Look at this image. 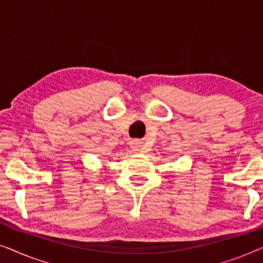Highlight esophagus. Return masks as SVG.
<instances>
[{"instance_id":"34e87169","label":"esophagus","mask_w":263,"mask_h":263,"mask_svg":"<svg viewBox=\"0 0 263 263\" xmlns=\"http://www.w3.org/2000/svg\"><path fill=\"white\" fill-rule=\"evenodd\" d=\"M130 147L133 151H141L142 149L141 142L138 141V140H133V141L130 142Z\"/></svg>"}]
</instances>
